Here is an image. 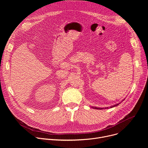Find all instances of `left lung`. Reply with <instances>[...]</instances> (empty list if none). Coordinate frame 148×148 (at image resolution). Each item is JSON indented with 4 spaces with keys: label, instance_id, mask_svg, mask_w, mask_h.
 <instances>
[{
    "label": "left lung",
    "instance_id": "left-lung-1",
    "mask_svg": "<svg viewBox=\"0 0 148 148\" xmlns=\"http://www.w3.org/2000/svg\"><path fill=\"white\" fill-rule=\"evenodd\" d=\"M124 99H123V100H122V101H121V102H119L118 103H116V104H115V105H112V106L110 107V108H113V107H116V106H117V105H119V104L120 103H121V102H122V101H123ZM92 107V108H94V109H97V110H102V109H103V108H97V107ZM107 108L108 109V107H107V108H105V109H107Z\"/></svg>",
    "mask_w": 148,
    "mask_h": 148
}]
</instances>
